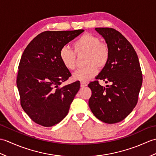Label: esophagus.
<instances>
[{
	"label": "esophagus",
	"instance_id": "1",
	"mask_svg": "<svg viewBox=\"0 0 156 156\" xmlns=\"http://www.w3.org/2000/svg\"><path fill=\"white\" fill-rule=\"evenodd\" d=\"M87 84L85 83V82H80V87H87Z\"/></svg>",
	"mask_w": 156,
	"mask_h": 156
}]
</instances>
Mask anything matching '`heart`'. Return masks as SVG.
<instances>
[{
  "label": "heart",
  "instance_id": "b5f03b06",
  "mask_svg": "<svg viewBox=\"0 0 156 156\" xmlns=\"http://www.w3.org/2000/svg\"><path fill=\"white\" fill-rule=\"evenodd\" d=\"M73 47L76 54H85L86 66L73 74L75 80L88 81L97 73V66L100 68H103L108 62L110 49L107 44L101 42L97 36L90 34L82 35L74 42ZM59 57L66 69L74 70L76 68V54L68 46H63L59 49Z\"/></svg>",
  "mask_w": 156,
  "mask_h": 156
}]
</instances>
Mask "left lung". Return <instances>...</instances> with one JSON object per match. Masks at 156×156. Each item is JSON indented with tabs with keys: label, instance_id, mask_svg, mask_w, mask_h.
<instances>
[{
	"label": "left lung",
	"instance_id": "obj_1",
	"mask_svg": "<svg viewBox=\"0 0 156 156\" xmlns=\"http://www.w3.org/2000/svg\"><path fill=\"white\" fill-rule=\"evenodd\" d=\"M95 29L105 38L110 56L97 80L88 85L92 90L88 105L99 120L116 123L127 117L136 106L143 81L142 72L136 51L120 32L108 27ZM99 80L112 84L104 87L99 84Z\"/></svg>",
	"mask_w": 156,
	"mask_h": 156
}]
</instances>
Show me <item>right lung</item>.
<instances>
[{"label":"right lung","mask_w":156,"mask_h":156,"mask_svg":"<svg viewBox=\"0 0 156 156\" xmlns=\"http://www.w3.org/2000/svg\"><path fill=\"white\" fill-rule=\"evenodd\" d=\"M83 31L78 29L42 32L23 51L16 86L22 108L35 123L51 127L67 115L80 88V82L59 87L71 76L59 59V51Z\"/></svg>","instance_id":"add662e5"}]
</instances>
